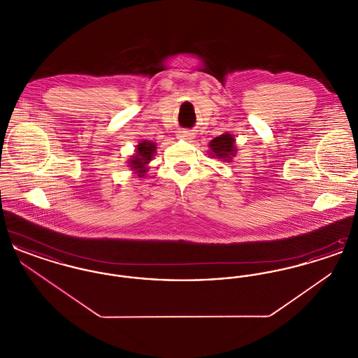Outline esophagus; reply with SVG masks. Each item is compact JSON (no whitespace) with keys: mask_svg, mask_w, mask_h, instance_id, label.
<instances>
[{"mask_svg":"<svg viewBox=\"0 0 358 358\" xmlns=\"http://www.w3.org/2000/svg\"><path fill=\"white\" fill-rule=\"evenodd\" d=\"M177 136H178V138H182V139H190L193 136V133H190L189 130H180Z\"/></svg>","mask_w":358,"mask_h":358,"instance_id":"34e87169","label":"esophagus"}]
</instances>
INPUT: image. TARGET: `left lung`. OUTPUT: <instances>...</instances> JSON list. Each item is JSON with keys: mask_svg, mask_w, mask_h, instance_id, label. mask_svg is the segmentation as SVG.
Wrapping results in <instances>:
<instances>
[{"mask_svg": "<svg viewBox=\"0 0 358 358\" xmlns=\"http://www.w3.org/2000/svg\"><path fill=\"white\" fill-rule=\"evenodd\" d=\"M209 148L212 150L213 157L219 158H225L229 155H234L236 153L235 149V139L231 134H222L220 136H216L215 139L210 141Z\"/></svg>", "mask_w": 358, "mask_h": 358, "instance_id": "obj_1", "label": "left lung"}]
</instances>
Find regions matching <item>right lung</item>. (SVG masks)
I'll return each mask as SVG.
<instances>
[{
    "instance_id": "obj_1",
    "label": "right lung",
    "mask_w": 358,
    "mask_h": 358,
    "mask_svg": "<svg viewBox=\"0 0 358 358\" xmlns=\"http://www.w3.org/2000/svg\"><path fill=\"white\" fill-rule=\"evenodd\" d=\"M155 153V143L153 142H146L143 141L142 143L138 145L136 148V154L133 157V159H130V166L131 169H134L138 173V177H143L146 173V164H149L152 161V157Z\"/></svg>"
}]
</instances>
